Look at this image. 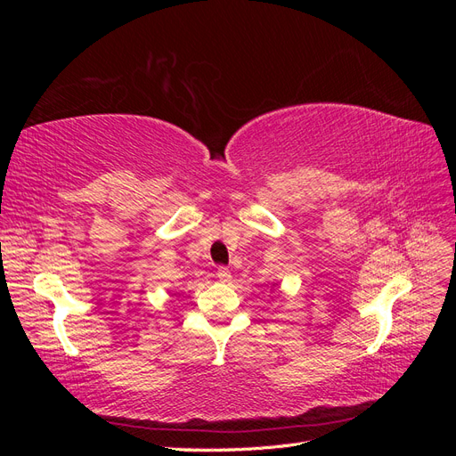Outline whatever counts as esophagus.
<instances>
[{"mask_svg": "<svg viewBox=\"0 0 456 456\" xmlns=\"http://www.w3.org/2000/svg\"><path fill=\"white\" fill-rule=\"evenodd\" d=\"M216 278H218L220 281H230V280H232V273H230V270H228L226 266H220V268L216 270Z\"/></svg>", "mask_w": 456, "mask_h": 456, "instance_id": "obj_1", "label": "esophagus"}]
</instances>
